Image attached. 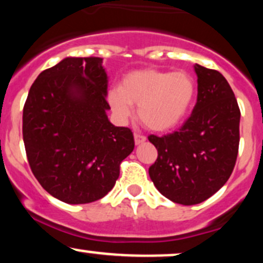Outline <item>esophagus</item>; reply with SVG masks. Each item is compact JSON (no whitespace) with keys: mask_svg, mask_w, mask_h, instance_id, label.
<instances>
[{"mask_svg":"<svg viewBox=\"0 0 263 263\" xmlns=\"http://www.w3.org/2000/svg\"><path fill=\"white\" fill-rule=\"evenodd\" d=\"M146 141V136L141 135V134H135V143L136 144H141Z\"/></svg>","mask_w":263,"mask_h":263,"instance_id":"1","label":"esophagus"}]
</instances>
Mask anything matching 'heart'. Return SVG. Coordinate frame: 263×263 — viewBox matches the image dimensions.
I'll use <instances>...</instances> for the list:
<instances>
[{"mask_svg": "<svg viewBox=\"0 0 263 263\" xmlns=\"http://www.w3.org/2000/svg\"><path fill=\"white\" fill-rule=\"evenodd\" d=\"M195 93V81L185 71L141 69L123 77L119 90L108 93V102L120 120H127L132 106H138V119L146 127L165 132L183 122Z\"/></svg>", "mask_w": 263, "mask_h": 263, "instance_id": "obj_1", "label": "heart"}]
</instances>
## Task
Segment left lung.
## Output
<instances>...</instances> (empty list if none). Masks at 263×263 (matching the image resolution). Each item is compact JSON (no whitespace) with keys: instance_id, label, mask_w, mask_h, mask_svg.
Returning <instances> with one entry per match:
<instances>
[{"instance_id":"obj_1","label":"left lung","mask_w":263,"mask_h":263,"mask_svg":"<svg viewBox=\"0 0 263 263\" xmlns=\"http://www.w3.org/2000/svg\"><path fill=\"white\" fill-rule=\"evenodd\" d=\"M198 98L190 117L173 134L151 135L158 151L149 167L161 194L194 205L215 194L230 178L240 142V108L228 80L218 70L195 64Z\"/></svg>"}]
</instances>
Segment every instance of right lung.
I'll return each mask as SVG.
<instances>
[{
	"mask_svg": "<svg viewBox=\"0 0 263 263\" xmlns=\"http://www.w3.org/2000/svg\"><path fill=\"white\" fill-rule=\"evenodd\" d=\"M106 95L99 57L63 59L29 89L22 126L27 159L39 184L64 203L104 198L135 148L131 129L108 121Z\"/></svg>",
	"mask_w": 263,
	"mask_h": 263,
	"instance_id": "1",
	"label": "right lung"
}]
</instances>
